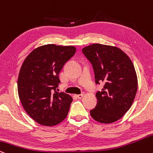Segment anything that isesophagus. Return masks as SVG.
I'll use <instances>...</instances> for the list:
<instances>
[{
	"instance_id": "esophagus-1",
	"label": "esophagus",
	"mask_w": 153,
	"mask_h": 153,
	"mask_svg": "<svg viewBox=\"0 0 153 153\" xmlns=\"http://www.w3.org/2000/svg\"><path fill=\"white\" fill-rule=\"evenodd\" d=\"M76 98L78 99H82L84 97V94H76Z\"/></svg>"
}]
</instances>
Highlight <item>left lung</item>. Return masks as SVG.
<instances>
[{
  "label": "left lung",
  "mask_w": 153,
  "mask_h": 153,
  "mask_svg": "<svg viewBox=\"0 0 153 153\" xmlns=\"http://www.w3.org/2000/svg\"><path fill=\"white\" fill-rule=\"evenodd\" d=\"M94 71L95 82H103L96 93L97 104L90 110L93 119L108 124L123 117L130 108L137 90L133 64L126 53L114 46L91 44L82 49Z\"/></svg>",
  "instance_id": "8db88e82"
}]
</instances>
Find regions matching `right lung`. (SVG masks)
I'll list each match as a JSON object with an SVG mask.
<instances>
[{
	"label": "right lung",
	"mask_w": 153,
	"mask_h": 153,
	"mask_svg": "<svg viewBox=\"0 0 153 153\" xmlns=\"http://www.w3.org/2000/svg\"><path fill=\"white\" fill-rule=\"evenodd\" d=\"M74 46L48 44L31 51L23 62L18 79V92L23 108L36 123L53 126L67 116L73 99L56 91L59 74L74 55Z\"/></svg>",
	"instance_id": "obj_1"
}]
</instances>
